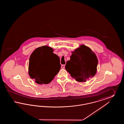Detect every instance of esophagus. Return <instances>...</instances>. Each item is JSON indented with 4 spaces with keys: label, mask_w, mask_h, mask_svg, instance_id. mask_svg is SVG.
I'll use <instances>...</instances> for the list:
<instances>
[{
    "label": "esophagus",
    "mask_w": 124,
    "mask_h": 124,
    "mask_svg": "<svg viewBox=\"0 0 124 124\" xmlns=\"http://www.w3.org/2000/svg\"><path fill=\"white\" fill-rule=\"evenodd\" d=\"M65 67V65H61V68L63 69H64Z\"/></svg>",
    "instance_id": "34e87169"
}]
</instances>
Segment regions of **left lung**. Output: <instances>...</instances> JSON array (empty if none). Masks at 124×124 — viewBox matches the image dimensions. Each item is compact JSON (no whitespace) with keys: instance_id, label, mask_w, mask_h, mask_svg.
Returning <instances> with one entry per match:
<instances>
[{"instance_id":"left-lung-1","label":"left lung","mask_w":124,"mask_h":124,"mask_svg":"<svg viewBox=\"0 0 124 124\" xmlns=\"http://www.w3.org/2000/svg\"><path fill=\"white\" fill-rule=\"evenodd\" d=\"M98 60L94 53L85 45L76 49L66 62L65 69L78 81L86 82L94 76Z\"/></svg>"}]
</instances>
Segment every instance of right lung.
<instances>
[{
    "label": "right lung",
    "instance_id": "obj_1",
    "mask_svg": "<svg viewBox=\"0 0 124 124\" xmlns=\"http://www.w3.org/2000/svg\"><path fill=\"white\" fill-rule=\"evenodd\" d=\"M53 49L43 46L35 49L30 56L29 63L30 76L39 84L51 82L59 72L61 65L59 57L53 53ZM53 63V66L51 64Z\"/></svg>",
    "mask_w": 124,
    "mask_h": 124
}]
</instances>
